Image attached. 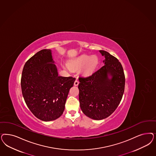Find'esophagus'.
Returning a JSON list of instances; mask_svg holds the SVG:
<instances>
[{
	"label": "esophagus",
	"instance_id": "esophagus-1",
	"mask_svg": "<svg viewBox=\"0 0 156 156\" xmlns=\"http://www.w3.org/2000/svg\"><path fill=\"white\" fill-rule=\"evenodd\" d=\"M79 81L77 80H76L75 81V82H74V85L75 86H78V85H79Z\"/></svg>",
	"mask_w": 156,
	"mask_h": 156
}]
</instances>
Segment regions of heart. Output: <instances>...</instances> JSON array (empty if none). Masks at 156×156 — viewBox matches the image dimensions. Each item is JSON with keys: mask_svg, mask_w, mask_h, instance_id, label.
Listing matches in <instances>:
<instances>
[{"mask_svg": "<svg viewBox=\"0 0 156 156\" xmlns=\"http://www.w3.org/2000/svg\"><path fill=\"white\" fill-rule=\"evenodd\" d=\"M98 64V59L94 55H82L69 64L71 69L76 70L83 67V72L85 75H90L95 69Z\"/></svg>", "mask_w": 156, "mask_h": 156, "instance_id": "b5f03b06", "label": "heart"}]
</instances>
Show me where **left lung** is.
I'll return each instance as SVG.
<instances>
[{"mask_svg":"<svg viewBox=\"0 0 156 156\" xmlns=\"http://www.w3.org/2000/svg\"><path fill=\"white\" fill-rule=\"evenodd\" d=\"M104 66L88 77H79V102L83 112L92 119L101 120L112 114L121 102L125 76L121 62L105 50Z\"/></svg>","mask_w":156,"mask_h":156,"instance_id":"1","label":"left lung"}]
</instances>
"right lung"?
I'll return each instance as SVG.
<instances>
[{
    "instance_id": "add662e5",
    "label": "right lung",
    "mask_w": 156,
    "mask_h": 156,
    "mask_svg": "<svg viewBox=\"0 0 156 156\" xmlns=\"http://www.w3.org/2000/svg\"><path fill=\"white\" fill-rule=\"evenodd\" d=\"M51 50L43 49L26 61L21 89L26 104L41 121H54L65 109L66 100L76 79L58 75Z\"/></svg>"
}]
</instances>
